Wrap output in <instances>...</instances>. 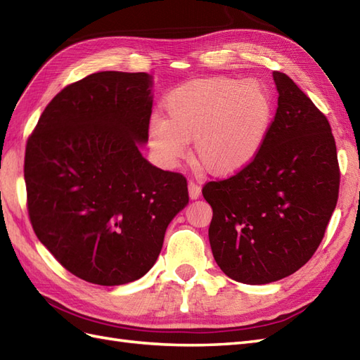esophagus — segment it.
<instances>
[{
  "mask_svg": "<svg viewBox=\"0 0 360 360\" xmlns=\"http://www.w3.org/2000/svg\"><path fill=\"white\" fill-rule=\"evenodd\" d=\"M188 195L191 199H198L200 196V186L195 181L188 182Z\"/></svg>",
  "mask_w": 360,
  "mask_h": 360,
  "instance_id": "esophagus-1",
  "label": "esophagus"
}]
</instances>
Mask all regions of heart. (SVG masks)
I'll list each match as a JSON object with an SVG mask.
<instances>
[{
  "instance_id": "1",
  "label": "heart",
  "mask_w": 360,
  "mask_h": 360,
  "mask_svg": "<svg viewBox=\"0 0 360 360\" xmlns=\"http://www.w3.org/2000/svg\"><path fill=\"white\" fill-rule=\"evenodd\" d=\"M167 118L152 120L149 140L160 158L174 164L195 141L196 161L214 174L242 170L263 147L274 105L255 79L208 77L187 82L165 100Z\"/></svg>"
}]
</instances>
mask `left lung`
I'll use <instances>...</instances> for the list:
<instances>
[{"label":"left lung","instance_id":"8db88e82","mask_svg":"<svg viewBox=\"0 0 360 360\" xmlns=\"http://www.w3.org/2000/svg\"><path fill=\"white\" fill-rule=\"evenodd\" d=\"M272 76L278 108L260 152L234 176L202 190L213 208L208 237L214 260L245 284L278 281L306 264L339 193L328 120L290 77Z\"/></svg>","mask_w":360,"mask_h":360}]
</instances>
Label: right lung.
<instances>
[{"instance_id": "right-lung-1", "label": "right lung", "mask_w": 360, "mask_h": 360, "mask_svg": "<svg viewBox=\"0 0 360 360\" xmlns=\"http://www.w3.org/2000/svg\"><path fill=\"white\" fill-rule=\"evenodd\" d=\"M153 79L101 71L63 88L25 147L36 236L63 268L100 285L141 278L188 204L187 181L147 161Z\"/></svg>"}]
</instances>
